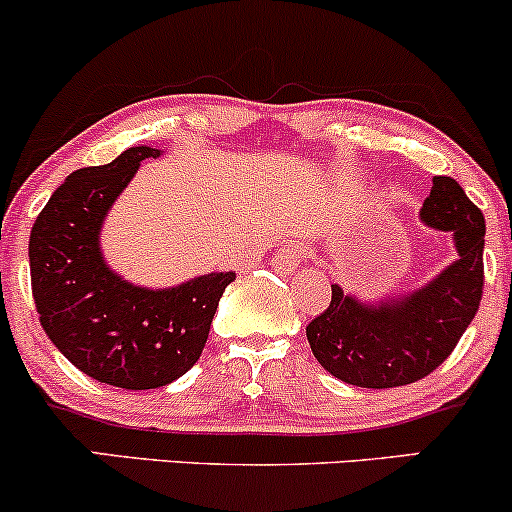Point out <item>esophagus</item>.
Listing matches in <instances>:
<instances>
[{
    "mask_svg": "<svg viewBox=\"0 0 512 512\" xmlns=\"http://www.w3.org/2000/svg\"><path fill=\"white\" fill-rule=\"evenodd\" d=\"M301 262H303V250L298 248L296 243L284 245V248L276 252L274 260H272L274 269H276V272H281V274L296 272V269L301 267Z\"/></svg>",
    "mask_w": 512,
    "mask_h": 512,
    "instance_id": "34e87169",
    "label": "esophagus"
}]
</instances>
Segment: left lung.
<instances>
[{"label":"left lung","mask_w":512,"mask_h":512,"mask_svg":"<svg viewBox=\"0 0 512 512\" xmlns=\"http://www.w3.org/2000/svg\"><path fill=\"white\" fill-rule=\"evenodd\" d=\"M421 221L452 233L457 260L436 279L399 298L363 303L339 284L305 327L313 356L334 378L385 390L416 383L452 354L484 293V214L448 175L433 178Z\"/></svg>","instance_id":"1"}]
</instances>
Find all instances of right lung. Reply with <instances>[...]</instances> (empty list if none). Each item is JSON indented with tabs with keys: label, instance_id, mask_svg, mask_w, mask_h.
<instances>
[{
	"label": "right lung",
	"instance_id": "obj_1",
	"mask_svg": "<svg viewBox=\"0 0 512 512\" xmlns=\"http://www.w3.org/2000/svg\"><path fill=\"white\" fill-rule=\"evenodd\" d=\"M132 146L105 166L74 170L33 223L28 262L40 325L88 378L122 390L163 387L197 363L236 272H211L173 289H144L115 274L101 228L144 158Z\"/></svg>",
	"mask_w": 512,
	"mask_h": 512
}]
</instances>
